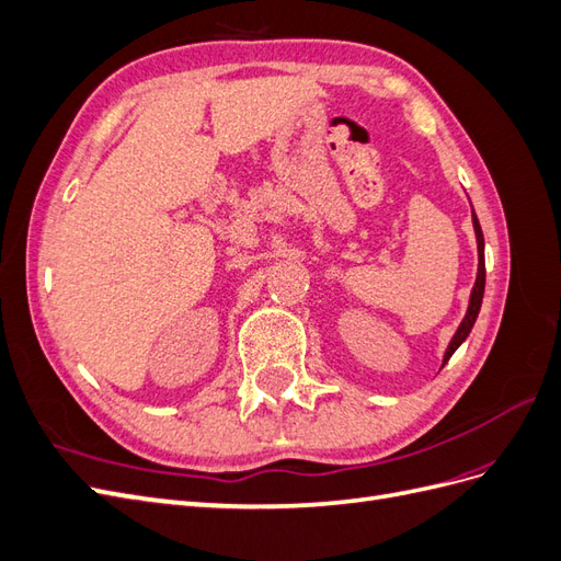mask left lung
<instances>
[{"instance_id": "left-lung-1", "label": "left lung", "mask_w": 561, "mask_h": 561, "mask_svg": "<svg viewBox=\"0 0 561 561\" xmlns=\"http://www.w3.org/2000/svg\"><path fill=\"white\" fill-rule=\"evenodd\" d=\"M472 229H474V239H478V278H474V285H472L468 311H466L461 325H458V330L454 332L451 342H449V346L445 351L443 367L447 365V360L451 358L454 351L468 339V334H470V330L474 325V320H478V313H480V307H482V297H484V276H486V271H484V236H482L480 219H478V215H474V210H472Z\"/></svg>"}]
</instances>
